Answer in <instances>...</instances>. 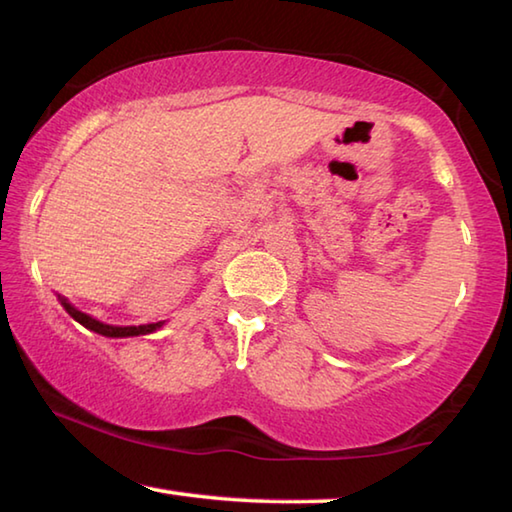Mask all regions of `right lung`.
Listing matches in <instances>:
<instances>
[{
  "label": "right lung",
  "mask_w": 512,
  "mask_h": 512,
  "mask_svg": "<svg viewBox=\"0 0 512 512\" xmlns=\"http://www.w3.org/2000/svg\"><path fill=\"white\" fill-rule=\"evenodd\" d=\"M60 304L64 306V311H67L73 320L80 322L82 327H87L91 331L100 333V336H107V338H129V336H145V333H154L159 327H163V322H156V324H141V327H114V324H105L96 318H91V315L78 311L76 306H73L67 297L58 295Z\"/></svg>",
  "instance_id": "add662e5"
}]
</instances>
